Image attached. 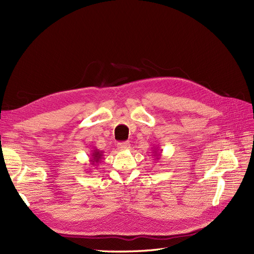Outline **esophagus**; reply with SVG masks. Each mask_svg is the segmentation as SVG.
I'll use <instances>...</instances> for the list:
<instances>
[{"instance_id": "1", "label": "esophagus", "mask_w": 254, "mask_h": 254, "mask_svg": "<svg viewBox=\"0 0 254 254\" xmlns=\"http://www.w3.org/2000/svg\"><path fill=\"white\" fill-rule=\"evenodd\" d=\"M118 148L120 150H126V149H129L130 148V144L129 142H120L118 144Z\"/></svg>"}]
</instances>
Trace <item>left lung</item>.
I'll return each instance as SVG.
<instances>
[{"label": "left lung", "instance_id": "left-lung-1", "mask_svg": "<svg viewBox=\"0 0 254 254\" xmlns=\"http://www.w3.org/2000/svg\"><path fill=\"white\" fill-rule=\"evenodd\" d=\"M161 151H162V150H160V149H153V156H156L157 157V159H159L160 157H161Z\"/></svg>", "mask_w": 254, "mask_h": 254}]
</instances>
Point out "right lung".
<instances>
[{
	"label": "right lung",
	"instance_id": "right-lung-1",
	"mask_svg": "<svg viewBox=\"0 0 254 254\" xmlns=\"http://www.w3.org/2000/svg\"><path fill=\"white\" fill-rule=\"evenodd\" d=\"M104 156V152L102 150H98V149H94L91 151V155H90V165L91 166H94V165H98L99 161L103 159Z\"/></svg>",
	"mask_w": 254,
	"mask_h": 254
}]
</instances>
